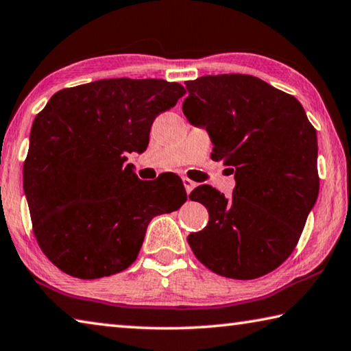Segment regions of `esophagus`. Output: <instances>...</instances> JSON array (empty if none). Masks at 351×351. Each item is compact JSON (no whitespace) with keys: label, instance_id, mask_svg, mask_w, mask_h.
<instances>
[{"label":"esophagus","instance_id":"obj_1","mask_svg":"<svg viewBox=\"0 0 351 351\" xmlns=\"http://www.w3.org/2000/svg\"><path fill=\"white\" fill-rule=\"evenodd\" d=\"M182 184H184V187H186V192H187V193L192 192V190H193L195 186H196V184H195L192 180H189V178H182Z\"/></svg>","mask_w":351,"mask_h":351}]
</instances>
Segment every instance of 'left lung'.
<instances>
[{"label": "left lung", "instance_id": "1", "mask_svg": "<svg viewBox=\"0 0 351 351\" xmlns=\"http://www.w3.org/2000/svg\"><path fill=\"white\" fill-rule=\"evenodd\" d=\"M182 112L206 129L212 159L230 165V197L202 184L190 197L208 224L189 234L201 263L221 276H264L290 256L319 193L317 138L301 103L250 75H208L186 82Z\"/></svg>", "mask_w": 351, "mask_h": 351}]
</instances>
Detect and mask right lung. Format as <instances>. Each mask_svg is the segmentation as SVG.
<instances>
[{
	"mask_svg": "<svg viewBox=\"0 0 351 351\" xmlns=\"http://www.w3.org/2000/svg\"><path fill=\"white\" fill-rule=\"evenodd\" d=\"M184 93L164 80H99L62 88L36 114L24 192L38 244L60 270L81 279L123 271L149 222L187 201L180 176L141 181L125 164Z\"/></svg>",
	"mask_w": 351,
	"mask_h": 351,
	"instance_id": "1",
	"label": "right lung"
}]
</instances>
